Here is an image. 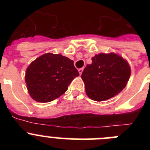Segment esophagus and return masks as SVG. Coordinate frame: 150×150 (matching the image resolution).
Returning a JSON list of instances; mask_svg holds the SVG:
<instances>
[{
  "instance_id": "obj_1",
  "label": "esophagus",
  "mask_w": 150,
  "mask_h": 150,
  "mask_svg": "<svg viewBox=\"0 0 150 150\" xmlns=\"http://www.w3.org/2000/svg\"><path fill=\"white\" fill-rule=\"evenodd\" d=\"M83 71V68H81V69H78V72H79L80 75H81V74H82Z\"/></svg>"
}]
</instances>
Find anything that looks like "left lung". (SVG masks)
I'll return each instance as SVG.
<instances>
[{"mask_svg":"<svg viewBox=\"0 0 150 150\" xmlns=\"http://www.w3.org/2000/svg\"><path fill=\"white\" fill-rule=\"evenodd\" d=\"M91 59L81 75L88 96L102 102L122 91L131 75L128 62L114 53L99 54Z\"/></svg>","mask_w":150,"mask_h":150,"instance_id":"obj_1","label":"left lung"}]
</instances>
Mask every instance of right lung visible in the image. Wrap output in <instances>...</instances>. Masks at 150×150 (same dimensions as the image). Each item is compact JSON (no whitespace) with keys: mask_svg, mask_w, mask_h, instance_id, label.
Segmentation results:
<instances>
[{"mask_svg":"<svg viewBox=\"0 0 150 150\" xmlns=\"http://www.w3.org/2000/svg\"><path fill=\"white\" fill-rule=\"evenodd\" d=\"M79 76L74 62L61 54L40 56L29 65L25 82L30 96L39 102H49L67 90L72 80Z\"/></svg>","mask_w":150,"mask_h":150,"instance_id":"add662e5","label":"right lung"}]
</instances>
